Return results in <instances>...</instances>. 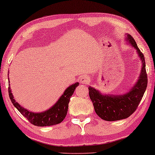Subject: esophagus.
Wrapping results in <instances>:
<instances>
[{
    "instance_id": "obj_1",
    "label": "esophagus",
    "mask_w": 155,
    "mask_h": 155,
    "mask_svg": "<svg viewBox=\"0 0 155 155\" xmlns=\"http://www.w3.org/2000/svg\"><path fill=\"white\" fill-rule=\"evenodd\" d=\"M90 78L87 77V76H83V77L80 78V82H81L82 84H87L90 82Z\"/></svg>"
}]
</instances>
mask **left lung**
Here are the masks:
<instances>
[{"instance_id": "left-lung-1", "label": "left lung", "mask_w": 155, "mask_h": 155, "mask_svg": "<svg viewBox=\"0 0 155 155\" xmlns=\"http://www.w3.org/2000/svg\"><path fill=\"white\" fill-rule=\"evenodd\" d=\"M126 41L133 46L140 58L142 68L137 82L128 92L124 94H102L98 90L89 87V95L94 105V111L101 119L114 121L124 119L137 109L147 85V75L145 69V57L137 47L132 36L128 35Z\"/></svg>"}]
</instances>
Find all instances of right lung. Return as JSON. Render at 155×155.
I'll return each instance as SVG.
<instances>
[{"instance_id": "obj_1", "label": "right lung", "mask_w": 155, "mask_h": 155, "mask_svg": "<svg viewBox=\"0 0 155 155\" xmlns=\"http://www.w3.org/2000/svg\"><path fill=\"white\" fill-rule=\"evenodd\" d=\"M9 80V78H8ZM10 83V82H9ZM79 85L78 82L72 84L68 87L65 92H63L57 102L51 107L49 109L45 111L40 112V113H34L28 111V110L23 108L17 101L15 100L10 90L9 84L8 87V92L9 97L12 103L13 104L15 107L25 116L31 124L36 126H54L61 123L67 115L68 109V104L70 102V99L73 94L75 88Z\"/></svg>"}]
</instances>
